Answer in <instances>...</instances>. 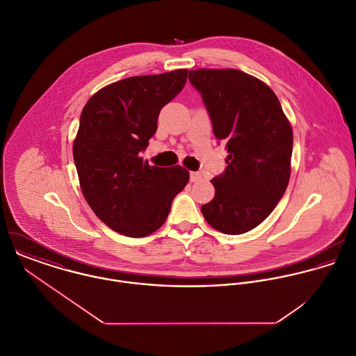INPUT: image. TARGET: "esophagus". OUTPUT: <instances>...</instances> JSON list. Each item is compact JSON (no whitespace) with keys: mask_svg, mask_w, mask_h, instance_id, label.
<instances>
[{"mask_svg":"<svg viewBox=\"0 0 356 356\" xmlns=\"http://www.w3.org/2000/svg\"><path fill=\"white\" fill-rule=\"evenodd\" d=\"M202 179V174L199 172V171H192L191 172V181L192 182H197V181H200Z\"/></svg>","mask_w":356,"mask_h":356,"instance_id":"esophagus-1","label":"esophagus"}]
</instances>
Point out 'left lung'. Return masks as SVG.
Here are the masks:
<instances>
[{
  "label": "left lung",
  "mask_w": 356,
  "mask_h": 356,
  "mask_svg": "<svg viewBox=\"0 0 356 356\" xmlns=\"http://www.w3.org/2000/svg\"><path fill=\"white\" fill-rule=\"evenodd\" d=\"M189 82L202 95L215 138L229 153L225 171L211 181L215 197L202 205L204 218L220 233H247L286 191L292 127L274 92L243 71L192 70Z\"/></svg>",
  "instance_id": "8db88e82"
}]
</instances>
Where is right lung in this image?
Masks as SVG:
<instances>
[{"label":"right lung","mask_w":356,"mask_h":356,"mask_svg":"<svg viewBox=\"0 0 356 356\" xmlns=\"http://www.w3.org/2000/svg\"><path fill=\"white\" fill-rule=\"evenodd\" d=\"M188 70L131 76L99 90L82 109L74 161L82 193L112 230L145 237L167 219L189 182L181 165H149L140 157L157 129L161 108L185 86Z\"/></svg>","instance_id":"1"}]
</instances>
